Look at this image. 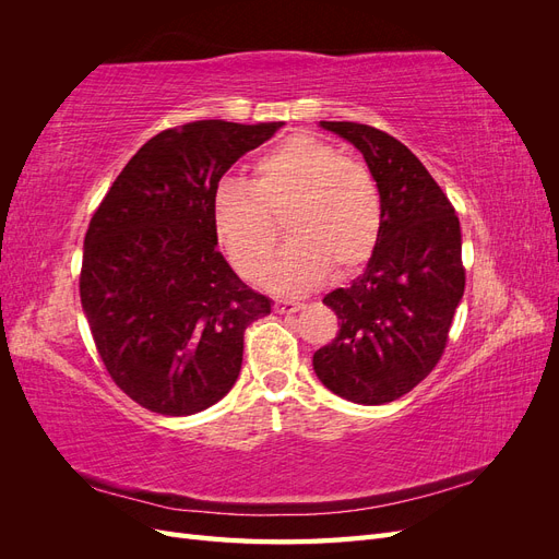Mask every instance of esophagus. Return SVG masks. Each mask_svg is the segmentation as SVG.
Listing matches in <instances>:
<instances>
[{
    "label": "esophagus",
    "mask_w": 559,
    "mask_h": 559,
    "mask_svg": "<svg viewBox=\"0 0 559 559\" xmlns=\"http://www.w3.org/2000/svg\"><path fill=\"white\" fill-rule=\"evenodd\" d=\"M302 308V302L298 300H289V298H282L275 302V310L277 312H298Z\"/></svg>",
    "instance_id": "obj_1"
}]
</instances>
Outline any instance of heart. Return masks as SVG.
Wrapping results in <instances>:
<instances>
[{
	"mask_svg": "<svg viewBox=\"0 0 559 559\" xmlns=\"http://www.w3.org/2000/svg\"><path fill=\"white\" fill-rule=\"evenodd\" d=\"M282 214L292 238L267 282L306 292L329 270L347 275L370 259L382 230V198L366 165L310 134H294L253 163V179L214 186L212 226L230 263L257 280L273 257Z\"/></svg>",
	"mask_w": 559,
	"mask_h": 559,
	"instance_id": "obj_1",
	"label": "heart"
}]
</instances>
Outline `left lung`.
<instances>
[{
  "label": "left lung",
  "mask_w": 559,
  "mask_h": 559,
  "mask_svg": "<svg viewBox=\"0 0 559 559\" xmlns=\"http://www.w3.org/2000/svg\"><path fill=\"white\" fill-rule=\"evenodd\" d=\"M321 128L364 154L382 198V230L364 275L324 296L341 331L312 366L333 394L382 405L408 394L443 357L466 286L462 228L441 186L392 134L349 121Z\"/></svg>",
  "instance_id": "1"
}]
</instances>
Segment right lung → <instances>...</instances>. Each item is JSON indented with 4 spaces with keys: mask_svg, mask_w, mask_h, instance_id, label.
I'll list each match as a JSON object with an SVG mask.
<instances>
[{
    "mask_svg": "<svg viewBox=\"0 0 559 559\" xmlns=\"http://www.w3.org/2000/svg\"><path fill=\"white\" fill-rule=\"evenodd\" d=\"M282 123L195 121L130 158L83 240L81 306L109 378L142 408L193 415L240 376L245 331L270 300L216 249L212 193Z\"/></svg>",
    "mask_w": 559,
    "mask_h": 559,
    "instance_id": "obj_1",
    "label": "right lung"
}]
</instances>
